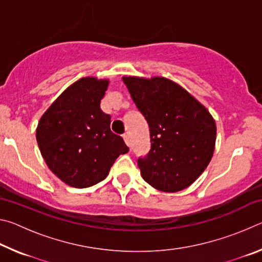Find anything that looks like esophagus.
Returning <instances> with one entry per match:
<instances>
[{"label":"esophagus","instance_id":"34e87169","mask_svg":"<svg viewBox=\"0 0 262 262\" xmlns=\"http://www.w3.org/2000/svg\"><path fill=\"white\" fill-rule=\"evenodd\" d=\"M123 141H125V143L128 145V147H130V140H129V136H128V135H123Z\"/></svg>","mask_w":262,"mask_h":262}]
</instances>
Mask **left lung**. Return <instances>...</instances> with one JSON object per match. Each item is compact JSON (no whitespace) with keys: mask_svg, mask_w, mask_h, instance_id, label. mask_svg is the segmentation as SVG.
<instances>
[{"mask_svg":"<svg viewBox=\"0 0 262 262\" xmlns=\"http://www.w3.org/2000/svg\"><path fill=\"white\" fill-rule=\"evenodd\" d=\"M122 81L150 129L151 149L137 161L142 178L162 192L187 188L214 155L216 123L212 115L168 78L123 76Z\"/></svg>","mask_w":262,"mask_h":262,"instance_id":"obj_1","label":"left lung"}]
</instances>
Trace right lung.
Wrapping results in <instances>:
<instances>
[{"instance_id": "add662e5", "label": "right lung", "mask_w": 262, "mask_h": 262, "mask_svg": "<svg viewBox=\"0 0 262 262\" xmlns=\"http://www.w3.org/2000/svg\"><path fill=\"white\" fill-rule=\"evenodd\" d=\"M110 79L88 76L69 85L42 114L35 137L47 166L64 184L85 188L107 177L129 148L111 132L100 108Z\"/></svg>"}]
</instances>
